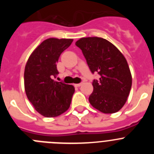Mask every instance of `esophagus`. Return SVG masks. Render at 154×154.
I'll use <instances>...</instances> for the list:
<instances>
[{
	"mask_svg": "<svg viewBox=\"0 0 154 154\" xmlns=\"http://www.w3.org/2000/svg\"><path fill=\"white\" fill-rule=\"evenodd\" d=\"M82 85V83H78V84H75V86H76V87H79V86H81Z\"/></svg>",
	"mask_w": 154,
	"mask_h": 154,
	"instance_id": "34e87169",
	"label": "esophagus"
}]
</instances>
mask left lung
<instances>
[{
  "label": "left lung",
  "mask_w": 154,
  "mask_h": 154,
  "mask_svg": "<svg viewBox=\"0 0 154 154\" xmlns=\"http://www.w3.org/2000/svg\"><path fill=\"white\" fill-rule=\"evenodd\" d=\"M82 51L89 69L100 75L92 82L90 104L103 113L118 112L126 103L132 86L127 61L117 48L106 39L82 38L75 42Z\"/></svg>",
  "instance_id": "1"
}]
</instances>
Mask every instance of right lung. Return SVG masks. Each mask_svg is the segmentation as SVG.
<instances>
[{
  "mask_svg": "<svg viewBox=\"0 0 154 154\" xmlns=\"http://www.w3.org/2000/svg\"><path fill=\"white\" fill-rule=\"evenodd\" d=\"M73 42L70 38H48L31 54L24 69V89L37 112L56 117L69 109L75 88L52 79L58 73L59 56Z\"/></svg>",
  "mask_w": 154,
  "mask_h": 154,
  "instance_id": "obj_1",
  "label": "right lung"
}]
</instances>
